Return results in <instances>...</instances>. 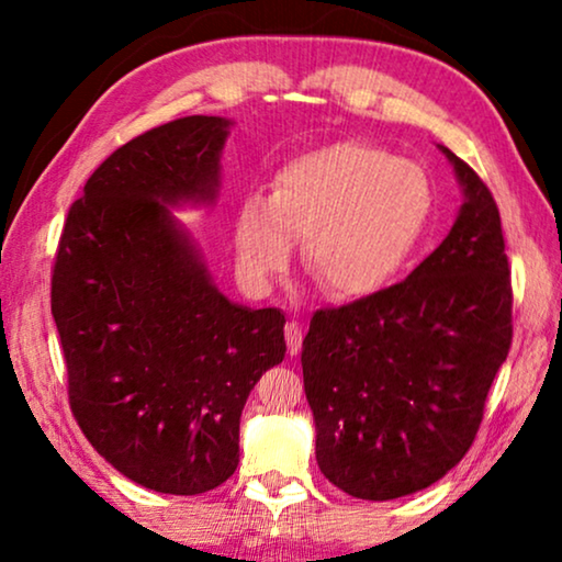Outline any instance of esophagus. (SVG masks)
<instances>
[{"label": "esophagus", "instance_id": "34e87169", "mask_svg": "<svg viewBox=\"0 0 562 562\" xmlns=\"http://www.w3.org/2000/svg\"><path fill=\"white\" fill-rule=\"evenodd\" d=\"M283 335H286V348L291 356H299V350H302V340H304L302 325H299V322H286Z\"/></svg>", "mask_w": 562, "mask_h": 562}]
</instances>
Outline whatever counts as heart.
<instances>
[{
    "label": "heart",
    "mask_w": 562,
    "mask_h": 562,
    "mask_svg": "<svg viewBox=\"0 0 562 562\" xmlns=\"http://www.w3.org/2000/svg\"><path fill=\"white\" fill-rule=\"evenodd\" d=\"M435 217V183L414 160L379 145L337 140L279 168L271 199L237 212V263L252 283L283 273L294 243L325 294L345 302L391 286Z\"/></svg>",
    "instance_id": "b5f03b06"
}]
</instances>
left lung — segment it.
Returning <instances> with one entry per match:
<instances>
[{
  "label": "left lung",
  "mask_w": 562,
  "mask_h": 562,
  "mask_svg": "<svg viewBox=\"0 0 562 562\" xmlns=\"http://www.w3.org/2000/svg\"><path fill=\"white\" fill-rule=\"evenodd\" d=\"M465 202L448 237L402 283L314 312L304 391L329 483L389 502L440 481L479 432L512 348V271L498 206L442 148Z\"/></svg>",
  "instance_id": "obj_1"
}]
</instances>
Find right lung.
<instances>
[{
	"label": "right lung",
	"instance_id": "right-lung-1",
	"mask_svg": "<svg viewBox=\"0 0 562 562\" xmlns=\"http://www.w3.org/2000/svg\"><path fill=\"white\" fill-rule=\"evenodd\" d=\"M229 120L137 135L68 210L50 281L68 404L106 463L160 494L217 488L240 460V414L286 356L281 310L220 294L168 206L212 204Z\"/></svg>",
	"mask_w": 562,
	"mask_h": 562
}]
</instances>
